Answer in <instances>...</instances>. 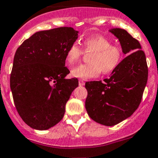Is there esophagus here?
<instances>
[{
  "mask_svg": "<svg viewBox=\"0 0 158 158\" xmlns=\"http://www.w3.org/2000/svg\"><path fill=\"white\" fill-rule=\"evenodd\" d=\"M84 84H85L84 81L82 80V79H79V86H83Z\"/></svg>",
  "mask_w": 158,
  "mask_h": 158,
  "instance_id": "34e87169",
  "label": "esophagus"
}]
</instances>
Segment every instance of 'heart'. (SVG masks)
Returning a JSON list of instances; mask_svg holds the SVG:
<instances>
[{"label":"heart","instance_id":"obj_1","mask_svg":"<svg viewBox=\"0 0 158 158\" xmlns=\"http://www.w3.org/2000/svg\"><path fill=\"white\" fill-rule=\"evenodd\" d=\"M86 52H92L89 64H79L71 69L73 77L87 79L98 76L102 71L109 74L116 69L123 59V49L118 45L111 44V41L103 35H96L83 40ZM83 51L77 43L71 44L66 53V60L69 64L78 61Z\"/></svg>","mask_w":158,"mask_h":158}]
</instances>
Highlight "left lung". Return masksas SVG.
<instances>
[{"mask_svg":"<svg viewBox=\"0 0 158 158\" xmlns=\"http://www.w3.org/2000/svg\"><path fill=\"white\" fill-rule=\"evenodd\" d=\"M118 39L123 52L121 61L110 77L85 83L87 97L85 107L91 119L112 127L130 117L138 109L147 83L146 58L140 43L126 30H109Z\"/></svg>","mask_w":158,"mask_h":158,"instance_id":"1","label":"left lung"}]
</instances>
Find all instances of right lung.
I'll use <instances>...</instances> for the list:
<instances>
[{
	"mask_svg": "<svg viewBox=\"0 0 158 158\" xmlns=\"http://www.w3.org/2000/svg\"><path fill=\"white\" fill-rule=\"evenodd\" d=\"M79 31L61 27L37 31L14 56L10 88L16 110L32 129L44 130L60 123L77 79H65L66 53Z\"/></svg>",
	"mask_w": 158,
	"mask_h": 158,
	"instance_id": "obj_1",
	"label": "right lung"
}]
</instances>
